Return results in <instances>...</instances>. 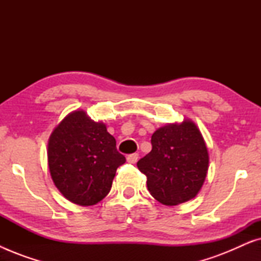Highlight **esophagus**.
Returning <instances> with one entry per match:
<instances>
[{
	"label": "esophagus",
	"mask_w": 261,
	"mask_h": 261,
	"mask_svg": "<svg viewBox=\"0 0 261 261\" xmlns=\"http://www.w3.org/2000/svg\"><path fill=\"white\" fill-rule=\"evenodd\" d=\"M138 159H139L138 153H133V154L127 155V162L130 163V164H135L138 162Z\"/></svg>",
	"instance_id": "esophagus-1"
}]
</instances>
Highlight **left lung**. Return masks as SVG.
<instances>
[{
	"instance_id": "left-lung-1",
	"label": "left lung",
	"mask_w": 261,
	"mask_h": 261,
	"mask_svg": "<svg viewBox=\"0 0 261 261\" xmlns=\"http://www.w3.org/2000/svg\"><path fill=\"white\" fill-rule=\"evenodd\" d=\"M152 151L138 162L156 201L178 205L195 198L204 184L209 153L201 130L191 120L169 123L152 135Z\"/></svg>"
}]
</instances>
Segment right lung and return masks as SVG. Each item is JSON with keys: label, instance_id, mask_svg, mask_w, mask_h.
Segmentation results:
<instances>
[{"label": "right lung", "instance_id": "1", "mask_svg": "<svg viewBox=\"0 0 261 261\" xmlns=\"http://www.w3.org/2000/svg\"><path fill=\"white\" fill-rule=\"evenodd\" d=\"M47 162L57 189L70 202L94 205L109 194L116 170L126 162L103 122L84 110L67 114L53 129Z\"/></svg>", "mask_w": 261, "mask_h": 261}]
</instances>
